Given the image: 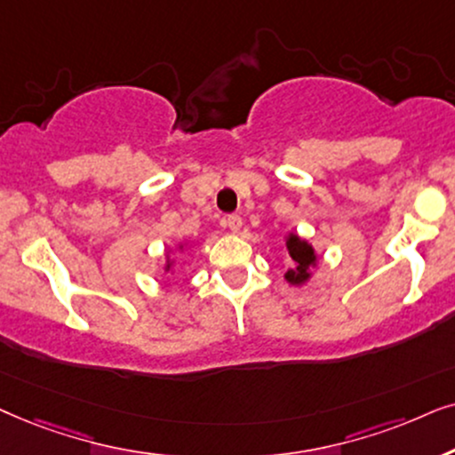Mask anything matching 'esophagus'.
Here are the masks:
<instances>
[{"label": "esophagus", "mask_w": 455, "mask_h": 455, "mask_svg": "<svg viewBox=\"0 0 455 455\" xmlns=\"http://www.w3.org/2000/svg\"><path fill=\"white\" fill-rule=\"evenodd\" d=\"M224 224H227V227H228V231L237 235L241 231V227H243V220H241L239 216H228L227 220H224Z\"/></svg>", "instance_id": "obj_1"}]
</instances>
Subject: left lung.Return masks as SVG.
Wrapping results in <instances>:
<instances>
[{"label":"left lung","mask_w":455,"mask_h":455,"mask_svg":"<svg viewBox=\"0 0 455 455\" xmlns=\"http://www.w3.org/2000/svg\"><path fill=\"white\" fill-rule=\"evenodd\" d=\"M284 245H287V253L291 259V266L284 272V281L293 284V287H304L312 278L314 268L318 266V253L310 241L299 237L293 231L284 235Z\"/></svg>","instance_id":"obj_1"}]
</instances>
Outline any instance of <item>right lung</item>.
Masks as SVG:
<instances>
[{"instance_id":"obj_1","label":"right lung","mask_w":455,"mask_h":455,"mask_svg":"<svg viewBox=\"0 0 455 455\" xmlns=\"http://www.w3.org/2000/svg\"><path fill=\"white\" fill-rule=\"evenodd\" d=\"M187 247H189V241H180L179 245H174L172 250H168L166 253H164V266H162V270L166 272V275H174V258H172V253H179V251H185Z\"/></svg>"}]
</instances>
